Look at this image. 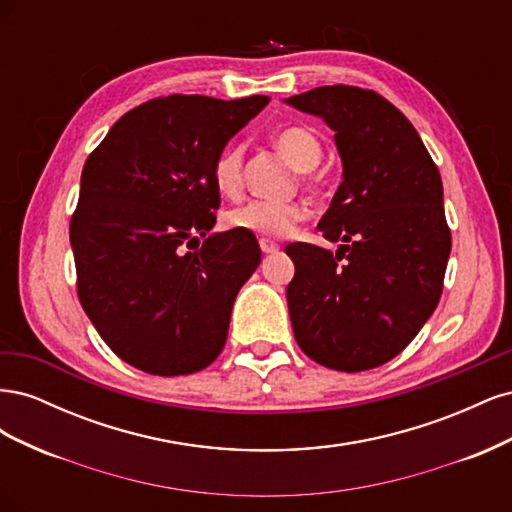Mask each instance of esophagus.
Listing matches in <instances>:
<instances>
[{
  "label": "esophagus",
  "instance_id": "esophagus-1",
  "mask_svg": "<svg viewBox=\"0 0 512 512\" xmlns=\"http://www.w3.org/2000/svg\"><path fill=\"white\" fill-rule=\"evenodd\" d=\"M258 243H260L262 254H275L277 250H280V245H277V243L271 241V239H265V237H262Z\"/></svg>",
  "mask_w": 512,
  "mask_h": 512
}]
</instances>
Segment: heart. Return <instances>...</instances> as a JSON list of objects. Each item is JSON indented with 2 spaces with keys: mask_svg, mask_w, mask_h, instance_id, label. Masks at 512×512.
<instances>
[{
  "mask_svg": "<svg viewBox=\"0 0 512 512\" xmlns=\"http://www.w3.org/2000/svg\"><path fill=\"white\" fill-rule=\"evenodd\" d=\"M275 147L286 160L303 170V179H312V170L322 156L320 138L303 126H290L275 134ZM211 179L215 190L222 196H237L243 188V147L239 143H228L213 162ZM307 218V207L297 200L275 203V200L252 198L243 205L230 209L226 222L235 230H247L262 237H286Z\"/></svg>",
  "mask_w": 512,
  "mask_h": 512,
  "instance_id": "1",
  "label": "heart"
}]
</instances>
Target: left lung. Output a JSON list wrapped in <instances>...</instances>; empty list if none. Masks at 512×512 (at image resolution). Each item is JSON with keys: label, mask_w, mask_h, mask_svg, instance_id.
I'll use <instances>...</instances> for the list:
<instances>
[{"label": "left lung", "mask_w": 512, "mask_h": 512, "mask_svg": "<svg viewBox=\"0 0 512 512\" xmlns=\"http://www.w3.org/2000/svg\"><path fill=\"white\" fill-rule=\"evenodd\" d=\"M335 132L344 181L318 230L333 254L290 243L286 297L297 344L337 371H365L404 350L436 309L451 228L442 179L408 117L371 89L316 87L286 100Z\"/></svg>", "instance_id": "obj_1"}]
</instances>
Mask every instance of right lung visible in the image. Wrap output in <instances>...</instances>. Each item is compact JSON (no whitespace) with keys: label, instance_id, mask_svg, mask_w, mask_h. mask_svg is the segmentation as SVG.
Here are the masks:
<instances>
[{"label":"right lung","instance_id":"1","mask_svg":"<svg viewBox=\"0 0 512 512\" xmlns=\"http://www.w3.org/2000/svg\"><path fill=\"white\" fill-rule=\"evenodd\" d=\"M269 100L153 98L89 153L70 220L76 292L106 346L132 367L188 376L220 356L260 247L247 230L207 235L220 207L211 168Z\"/></svg>","mask_w":512,"mask_h":512}]
</instances>
